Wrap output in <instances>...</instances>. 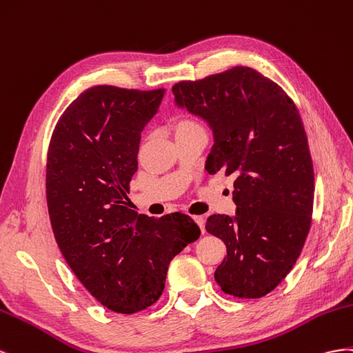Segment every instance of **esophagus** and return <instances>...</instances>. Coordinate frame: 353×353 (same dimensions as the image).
<instances>
[{
  "label": "esophagus",
  "mask_w": 353,
  "mask_h": 353,
  "mask_svg": "<svg viewBox=\"0 0 353 353\" xmlns=\"http://www.w3.org/2000/svg\"><path fill=\"white\" fill-rule=\"evenodd\" d=\"M194 220L198 223V226L201 228V232H205V217L204 216H195Z\"/></svg>",
  "instance_id": "obj_1"
}]
</instances>
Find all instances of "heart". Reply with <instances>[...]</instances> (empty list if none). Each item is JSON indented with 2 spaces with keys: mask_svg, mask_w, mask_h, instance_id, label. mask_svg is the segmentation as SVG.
Segmentation results:
<instances>
[{
  "mask_svg": "<svg viewBox=\"0 0 353 353\" xmlns=\"http://www.w3.org/2000/svg\"><path fill=\"white\" fill-rule=\"evenodd\" d=\"M195 127H199V125L196 123H194V121L183 119V121H180V123H179L177 132H182V130H189V128H195Z\"/></svg>",
  "mask_w": 353,
  "mask_h": 353,
  "instance_id": "1",
  "label": "heart"
}]
</instances>
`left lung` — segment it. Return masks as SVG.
<instances>
[{
	"label": "left lung",
	"instance_id": "1",
	"mask_svg": "<svg viewBox=\"0 0 353 353\" xmlns=\"http://www.w3.org/2000/svg\"><path fill=\"white\" fill-rule=\"evenodd\" d=\"M173 94L177 108L213 132L205 170L235 176V216L213 214L205 223L228 250L214 279L226 294L263 297L293 269L310 229L314 165L299 110L247 66L180 81Z\"/></svg>",
	"mask_w": 353,
	"mask_h": 353
}]
</instances>
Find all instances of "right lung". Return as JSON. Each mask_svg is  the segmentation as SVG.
<instances>
[{"label":"right lung","mask_w":353,"mask_h":353,"mask_svg":"<svg viewBox=\"0 0 353 353\" xmlns=\"http://www.w3.org/2000/svg\"><path fill=\"white\" fill-rule=\"evenodd\" d=\"M165 90L96 85L59 118L47 155V205L69 268L100 303L134 314L163 294L170 261L201 235L195 221L128 205L140 134Z\"/></svg>","instance_id":"obj_1"}]
</instances>
